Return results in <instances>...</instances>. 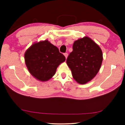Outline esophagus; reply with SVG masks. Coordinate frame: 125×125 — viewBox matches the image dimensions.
<instances>
[{"mask_svg":"<svg viewBox=\"0 0 125 125\" xmlns=\"http://www.w3.org/2000/svg\"><path fill=\"white\" fill-rule=\"evenodd\" d=\"M64 56H65V58L66 59V58L68 57V54L67 53H64Z\"/></svg>","mask_w":125,"mask_h":125,"instance_id":"34e87169","label":"esophagus"}]
</instances>
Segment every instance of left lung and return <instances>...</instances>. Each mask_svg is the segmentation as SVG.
<instances>
[{
    "mask_svg": "<svg viewBox=\"0 0 125 125\" xmlns=\"http://www.w3.org/2000/svg\"><path fill=\"white\" fill-rule=\"evenodd\" d=\"M102 60L103 54L99 45L90 37L85 36L74 42L66 64L75 81L85 84L96 76Z\"/></svg>",
    "mask_w": 125,
    "mask_h": 125,
    "instance_id": "left-lung-1",
    "label": "left lung"
}]
</instances>
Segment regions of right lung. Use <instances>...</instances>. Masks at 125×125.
<instances>
[{"instance_id": "right-lung-1", "label": "right lung", "mask_w": 125, "mask_h": 125, "mask_svg": "<svg viewBox=\"0 0 125 125\" xmlns=\"http://www.w3.org/2000/svg\"><path fill=\"white\" fill-rule=\"evenodd\" d=\"M25 65L31 74L39 81L50 80L65 57L48 40L35 42L24 53Z\"/></svg>"}]
</instances>
